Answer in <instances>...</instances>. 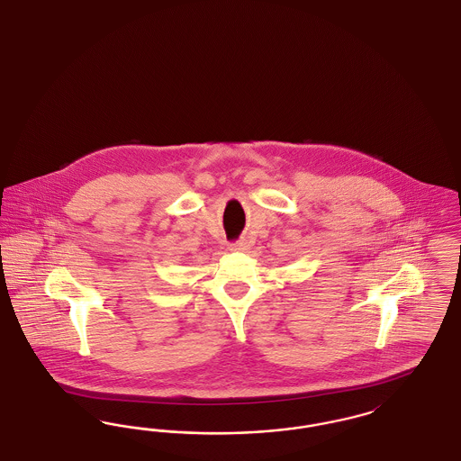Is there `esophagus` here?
I'll return each instance as SVG.
<instances>
[{
	"label": "esophagus",
	"instance_id": "1",
	"mask_svg": "<svg viewBox=\"0 0 461 461\" xmlns=\"http://www.w3.org/2000/svg\"><path fill=\"white\" fill-rule=\"evenodd\" d=\"M247 247H249L247 241H233V243L230 245V250H240L241 252V250H247Z\"/></svg>",
	"mask_w": 461,
	"mask_h": 461
}]
</instances>
